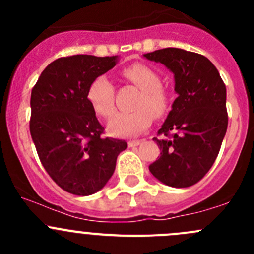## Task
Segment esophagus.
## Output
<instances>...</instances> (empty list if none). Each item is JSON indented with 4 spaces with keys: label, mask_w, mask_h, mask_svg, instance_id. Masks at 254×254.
<instances>
[{
    "label": "esophagus",
    "mask_w": 254,
    "mask_h": 254,
    "mask_svg": "<svg viewBox=\"0 0 254 254\" xmlns=\"http://www.w3.org/2000/svg\"><path fill=\"white\" fill-rule=\"evenodd\" d=\"M141 141L140 140H132V141H129V147H135V146H139Z\"/></svg>",
    "instance_id": "obj_1"
}]
</instances>
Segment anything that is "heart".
Listing matches in <instances>:
<instances>
[{
	"label": "heart",
	"instance_id": "b5f03b06",
	"mask_svg": "<svg viewBox=\"0 0 254 254\" xmlns=\"http://www.w3.org/2000/svg\"><path fill=\"white\" fill-rule=\"evenodd\" d=\"M124 76L141 89L135 108L131 113H117L109 120L108 130L119 137L137 136L145 131L156 117L168 112L171 98L162 87V78L157 71L145 64H134L124 70ZM114 86L107 76H98L88 88V101L92 108L101 117L108 118L114 113Z\"/></svg>",
	"mask_w": 254,
	"mask_h": 254
}]
</instances>
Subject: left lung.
I'll list each match as a JSON object with an SVG mask.
<instances>
[{
    "mask_svg": "<svg viewBox=\"0 0 254 254\" xmlns=\"http://www.w3.org/2000/svg\"><path fill=\"white\" fill-rule=\"evenodd\" d=\"M175 75L178 97L158 135L161 150L148 170L163 184L187 188L214 165L227 130L226 86L211 61L200 54L166 48L145 54Z\"/></svg>",
    "mask_w": 254,
    "mask_h": 254,
    "instance_id": "8db88e82",
    "label": "left lung"
}]
</instances>
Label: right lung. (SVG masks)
<instances>
[{
    "instance_id": "add662e5",
    "label": "right lung",
    "mask_w": 254,
    "mask_h": 254,
    "mask_svg": "<svg viewBox=\"0 0 254 254\" xmlns=\"http://www.w3.org/2000/svg\"><path fill=\"white\" fill-rule=\"evenodd\" d=\"M117 63L118 56L60 58L32 89L33 142L48 175L67 193L86 196L101 190L127 147L124 140L102 136L104 127L87 97L93 79Z\"/></svg>"
}]
</instances>
